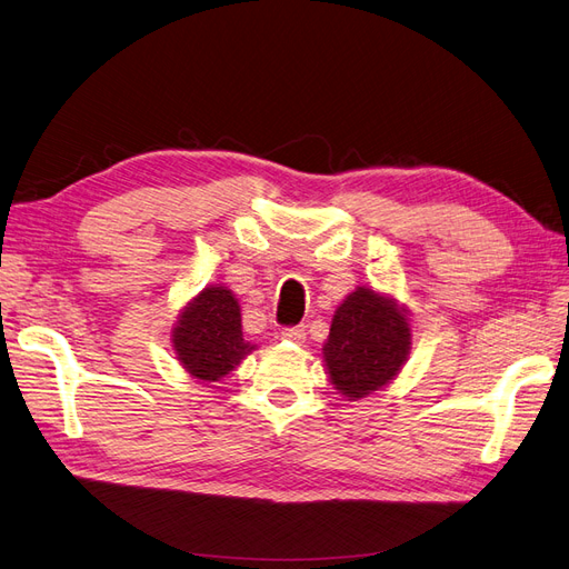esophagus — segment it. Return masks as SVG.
Returning a JSON list of instances; mask_svg holds the SVG:
<instances>
[{"label":"esophagus","mask_w":569,"mask_h":569,"mask_svg":"<svg viewBox=\"0 0 569 569\" xmlns=\"http://www.w3.org/2000/svg\"><path fill=\"white\" fill-rule=\"evenodd\" d=\"M281 340L286 342H296V345H302L307 340V331L305 326H290V328H283L281 331Z\"/></svg>","instance_id":"1"}]
</instances>
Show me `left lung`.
<instances>
[{
	"mask_svg": "<svg viewBox=\"0 0 569 569\" xmlns=\"http://www.w3.org/2000/svg\"><path fill=\"white\" fill-rule=\"evenodd\" d=\"M409 352V309L369 286H357L340 302L321 350L326 373L347 401L388 388Z\"/></svg>",
	"mask_w": 569,
	"mask_h": 569,
	"instance_id": "1",
	"label": "left lung"
}]
</instances>
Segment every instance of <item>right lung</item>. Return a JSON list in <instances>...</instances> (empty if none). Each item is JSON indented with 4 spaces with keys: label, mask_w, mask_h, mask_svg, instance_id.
<instances>
[{
    "label": "right lung",
    "mask_w": 569,
    "mask_h": 569,
    "mask_svg": "<svg viewBox=\"0 0 569 569\" xmlns=\"http://www.w3.org/2000/svg\"><path fill=\"white\" fill-rule=\"evenodd\" d=\"M172 350L184 371L200 382L229 376L258 345L243 338L241 305L227 286H208L179 311Z\"/></svg>",
    "instance_id": "obj_1"
}]
</instances>
